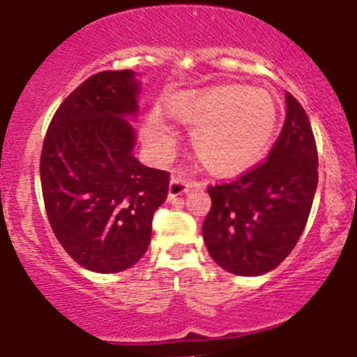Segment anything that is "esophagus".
<instances>
[{
  "label": "esophagus",
  "instance_id": "obj_1",
  "mask_svg": "<svg viewBox=\"0 0 357 357\" xmlns=\"http://www.w3.org/2000/svg\"><path fill=\"white\" fill-rule=\"evenodd\" d=\"M190 190V185L186 181L185 178H179V176H174L169 183V199H176L178 195L186 194V192Z\"/></svg>",
  "mask_w": 357,
  "mask_h": 357
}]
</instances>
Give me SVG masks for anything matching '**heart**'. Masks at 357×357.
<instances>
[{
	"mask_svg": "<svg viewBox=\"0 0 357 357\" xmlns=\"http://www.w3.org/2000/svg\"><path fill=\"white\" fill-rule=\"evenodd\" d=\"M169 114L192 130L194 153L218 176L249 171L271 147L279 110L261 86L217 85L176 94L167 102ZM147 146L167 158L176 146L174 133L156 112L142 124Z\"/></svg>",
	"mask_w": 357,
	"mask_h": 357,
	"instance_id": "obj_1",
	"label": "heart"
}]
</instances>
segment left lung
<instances>
[{"label": "left lung", "mask_w": 357, "mask_h": 357, "mask_svg": "<svg viewBox=\"0 0 357 357\" xmlns=\"http://www.w3.org/2000/svg\"><path fill=\"white\" fill-rule=\"evenodd\" d=\"M278 142L261 165L236 181L208 186L211 210L204 243L218 266L234 275L274 271L298 242L319 183V156L304 108L291 94Z\"/></svg>", "instance_id": "left-lung-1"}]
</instances>
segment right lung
Segmentation results:
<instances>
[{"label": "right lung", "mask_w": 357, "mask_h": 357, "mask_svg": "<svg viewBox=\"0 0 357 357\" xmlns=\"http://www.w3.org/2000/svg\"><path fill=\"white\" fill-rule=\"evenodd\" d=\"M142 85L137 73L102 70L53 115L40 183L47 218L67 255L98 274L123 272L146 255L153 215L169 192L165 171L133 156Z\"/></svg>", "instance_id": "right-lung-1"}]
</instances>
